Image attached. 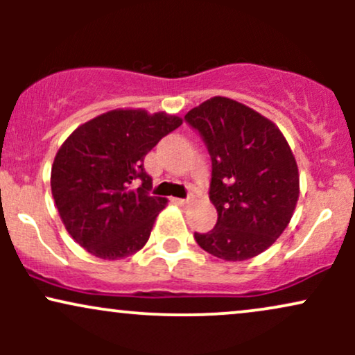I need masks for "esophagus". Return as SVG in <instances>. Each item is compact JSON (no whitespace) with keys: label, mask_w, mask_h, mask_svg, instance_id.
I'll return each instance as SVG.
<instances>
[{"label":"esophagus","mask_w":355,"mask_h":355,"mask_svg":"<svg viewBox=\"0 0 355 355\" xmlns=\"http://www.w3.org/2000/svg\"><path fill=\"white\" fill-rule=\"evenodd\" d=\"M175 202H177L178 205H189L191 200L190 198H175Z\"/></svg>","instance_id":"obj_1"}]
</instances>
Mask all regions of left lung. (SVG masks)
I'll return each instance as SVG.
<instances>
[{"label": "left lung", "mask_w": 355, "mask_h": 355, "mask_svg": "<svg viewBox=\"0 0 355 355\" xmlns=\"http://www.w3.org/2000/svg\"><path fill=\"white\" fill-rule=\"evenodd\" d=\"M185 120L200 132L211 157L210 200L217 225L195 234L203 250L242 262L267 250L299 200V166L274 121L227 96L191 108Z\"/></svg>", "instance_id": "obj_1"}]
</instances>
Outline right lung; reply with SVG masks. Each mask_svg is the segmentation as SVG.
Returning a JSON list of instances; mask_svg holds the SVG:
<instances>
[{
	"label": "right lung",
	"instance_id": "1",
	"mask_svg": "<svg viewBox=\"0 0 355 355\" xmlns=\"http://www.w3.org/2000/svg\"><path fill=\"white\" fill-rule=\"evenodd\" d=\"M183 120L144 108H116L80 125L56 152L51 193L64 229L103 260L137 254L166 198L152 197L145 155Z\"/></svg>",
	"mask_w": 355,
	"mask_h": 355
}]
</instances>
